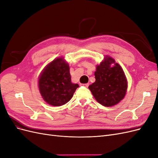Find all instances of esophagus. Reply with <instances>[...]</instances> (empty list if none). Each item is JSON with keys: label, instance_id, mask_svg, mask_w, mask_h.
Listing matches in <instances>:
<instances>
[{"label": "esophagus", "instance_id": "obj_1", "mask_svg": "<svg viewBox=\"0 0 158 158\" xmlns=\"http://www.w3.org/2000/svg\"><path fill=\"white\" fill-rule=\"evenodd\" d=\"M83 86H84V87H86V88H88V85H89V84H82Z\"/></svg>", "mask_w": 158, "mask_h": 158}]
</instances>
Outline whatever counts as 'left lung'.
Returning a JSON list of instances; mask_svg holds the SVG:
<instances>
[{
	"label": "left lung",
	"mask_w": 158,
	"mask_h": 158,
	"mask_svg": "<svg viewBox=\"0 0 158 158\" xmlns=\"http://www.w3.org/2000/svg\"><path fill=\"white\" fill-rule=\"evenodd\" d=\"M95 81L88 88L96 101L103 106H115L125 98L128 82L121 66L106 55L94 73Z\"/></svg>",
	"instance_id": "1"
}]
</instances>
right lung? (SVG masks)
Segmentation results:
<instances>
[{"label":"right lung","mask_w":158,"mask_h":158,"mask_svg":"<svg viewBox=\"0 0 158 158\" xmlns=\"http://www.w3.org/2000/svg\"><path fill=\"white\" fill-rule=\"evenodd\" d=\"M78 84L71 82L70 67L64 57L47 64L38 80V88L44 101L52 106H61L73 98Z\"/></svg>","instance_id":"add662e5"}]
</instances>
